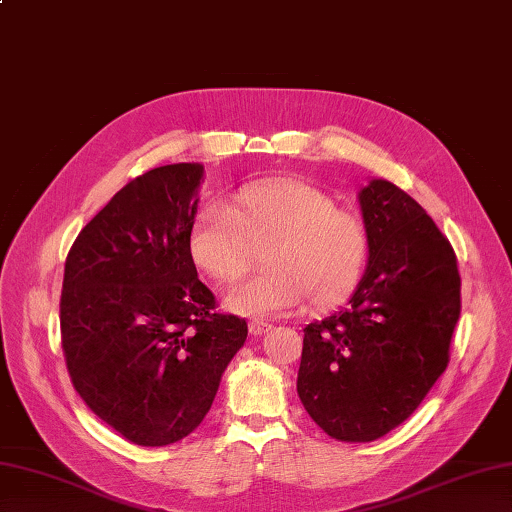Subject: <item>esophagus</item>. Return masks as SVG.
I'll use <instances>...</instances> for the list:
<instances>
[{"label":"esophagus","mask_w":512,"mask_h":512,"mask_svg":"<svg viewBox=\"0 0 512 512\" xmlns=\"http://www.w3.org/2000/svg\"><path fill=\"white\" fill-rule=\"evenodd\" d=\"M271 330V323L269 321H263V319H252L249 321V332H252L254 336H260Z\"/></svg>","instance_id":"1"}]
</instances>
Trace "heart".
<instances>
[{"mask_svg": "<svg viewBox=\"0 0 512 512\" xmlns=\"http://www.w3.org/2000/svg\"><path fill=\"white\" fill-rule=\"evenodd\" d=\"M260 249L269 269L234 286L226 295L230 310L280 315L304 299L323 310L343 302L363 276L367 232L328 193L299 180L243 186L230 208L206 204L193 219L189 252L210 278H243Z\"/></svg>", "mask_w": 512, "mask_h": 512, "instance_id": "obj_1", "label": "heart"}]
</instances>
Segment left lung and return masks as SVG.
<instances>
[{
  "label": "left lung",
  "instance_id": "8db88e82",
  "mask_svg": "<svg viewBox=\"0 0 512 512\" xmlns=\"http://www.w3.org/2000/svg\"><path fill=\"white\" fill-rule=\"evenodd\" d=\"M369 263L350 306L304 328L297 395L336 441L400 426L450 363L460 317L456 254L413 197L386 180L358 193Z\"/></svg>",
  "mask_w": 512,
  "mask_h": 512
}]
</instances>
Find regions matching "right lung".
Wrapping results in <instances>:
<instances>
[{"label": "right lung", "mask_w": 512, "mask_h": 512, "mask_svg": "<svg viewBox=\"0 0 512 512\" xmlns=\"http://www.w3.org/2000/svg\"><path fill=\"white\" fill-rule=\"evenodd\" d=\"M199 162L134 178L71 245L60 295L62 352L73 389L123 439L143 447L189 436L247 339L197 278L189 232Z\"/></svg>", "instance_id": "add662e5"}]
</instances>
